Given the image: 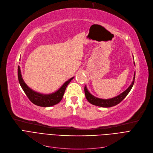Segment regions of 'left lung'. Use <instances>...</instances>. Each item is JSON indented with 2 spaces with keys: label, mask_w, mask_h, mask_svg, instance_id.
I'll list each match as a JSON object with an SVG mask.
<instances>
[{
  "label": "left lung",
  "mask_w": 153,
  "mask_h": 153,
  "mask_svg": "<svg viewBox=\"0 0 153 153\" xmlns=\"http://www.w3.org/2000/svg\"><path fill=\"white\" fill-rule=\"evenodd\" d=\"M134 60V58H133ZM133 64L135 66V64H134V62H133ZM134 79H135V71L134 72L133 75V81L131 83V85L128 86V88L126 89V90L119 94L118 96H115L112 98H109V99H102V98H99L94 95H93L89 91L88 89L87 88L86 85L85 86V96L86 100L88 101L91 103L93 105H97V106H100L102 107H111L115 106L116 105H117L119 104L123 99L127 96V94L129 93L130 90L131 89L134 83Z\"/></svg>",
  "instance_id": "1"
}]
</instances>
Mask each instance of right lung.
I'll use <instances>...</instances> for the list:
<instances>
[{"instance_id": "right-lung-1", "label": "right lung", "mask_w": 153, "mask_h": 153, "mask_svg": "<svg viewBox=\"0 0 153 153\" xmlns=\"http://www.w3.org/2000/svg\"><path fill=\"white\" fill-rule=\"evenodd\" d=\"M74 77L67 80L56 91L49 94H43L34 91L26 84L22 75L20 67L19 65L18 67V78L23 90L34 104L41 107H51L60 102L64 96L67 86Z\"/></svg>"}]
</instances>
